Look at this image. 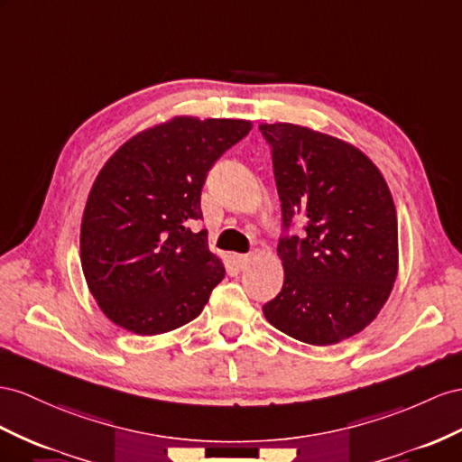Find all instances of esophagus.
Listing matches in <instances>:
<instances>
[{"instance_id":"34e87169","label":"esophagus","mask_w":462,"mask_h":462,"mask_svg":"<svg viewBox=\"0 0 462 462\" xmlns=\"http://www.w3.org/2000/svg\"><path fill=\"white\" fill-rule=\"evenodd\" d=\"M234 262H236V265H238L240 269H245L247 263L252 262V257L247 255V254H236V255H234Z\"/></svg>"}]
</instances>
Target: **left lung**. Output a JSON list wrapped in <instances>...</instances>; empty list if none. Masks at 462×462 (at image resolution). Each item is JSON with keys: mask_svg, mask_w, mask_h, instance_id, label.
<instances>
[{"mask_svg": "<svg viewBox=\"0 0 462 462\" xmlns=\"http://www.w3.org/2000/svg\"><path fill=\"white\" fill-rule=\"evenodd\" d=\"M271 146L285 236V282L263 306L271 326L334 346L369 326L398 275L396 207L383 173L349 142L291 123L259 125Z\"/></svg>", "mask_w": 462, "mask_h": 462, "instance_id": "1", "label": "left lung"}]
</instances>
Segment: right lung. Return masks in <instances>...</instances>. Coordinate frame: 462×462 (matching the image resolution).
<instances>
[{"instance_id": "obj_1", "label": "right lung", "mask_w": 462, "mask_h": 462, "mask_svg": "<svg viewBox=\"0 0 462 462\" xmlns=\"http://www.w3.org/2000/svg\"><path fill=\"white\" fill-rule=\"evenodd\" d=\"M252 130L242 118L173 116L105 162L81 218L79 257L109 320L138 336L181 328L224 279L207 230L193 232L207 173Z\"/></svg>"}]
</instances>
